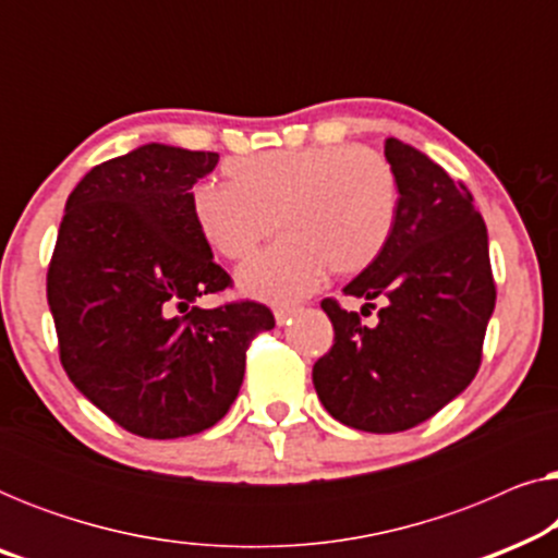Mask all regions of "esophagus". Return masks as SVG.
I'll list each match as a JSON object with an SVG mask.
<instances>
[{
  "label": "esophagus",
  "instance_id": "1",
  "mask_svg": "<svg viewBox=\"0 0 558 558\" xmlns=\"http://www.w3.org/2000/svg\"><path fill=\"white\" fill-rule=\"evenodd\" d=\"M296 312H300V307H277L274 310V319H277V325H287Z\"/></svg>",
  "mask_w": 558,
  "mask_h": 558
}]
</instances>
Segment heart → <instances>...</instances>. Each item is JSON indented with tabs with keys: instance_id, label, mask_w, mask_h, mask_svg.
Listing matches in <instances>:
<instances>
[{
	"instance_id": "heart-1",
	"label": "heart",
	"mask_w": 558,
	"mask_h": 558,
	"mask_svg": "<svg viewBox=\"0 0 558 558\" xmlns=\"http://www.w3.org/2000/svg\"><path fill=\"white\" fill-rule=\"evenodd\" d=\"M228 182H201L190 213L205 243L231 262L254 254L274 226L281 239L243 264L235 284L287 304L325 279L368 269L391 241L399 185L386 157L355 144L269 149L226 162Z\"/></svg>"
}]
</instances>
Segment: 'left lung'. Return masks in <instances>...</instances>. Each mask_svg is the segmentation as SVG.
Masks as SVG:
<instances>
[{
  "label": "left lung",
  "mask_w": 558,
  "mask_h": 558,
  "mask_svg": "<svg viewBox=\"0 0 558 558\" xmlns=\"http://www.w3.org/2000/svg\"><path fill=\"white\" fill-rule=\"evenodd\" d=\"M386 159L399 185L391 241L342 289L363 310L384 307L368 327L325 300L335 342L312 368L330 416L373 434L407 432L470 386L495 310L487 228L470 190L393 136Z\"/></svg>",
  "instance_id": "left-lung-1"
}]
</instances>
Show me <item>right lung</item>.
Masks as SVG:
<instances>
[{"label": "right lung", "mask_w": 558, "mask_h": 558, "mask_svg": "<svg viewBox=\"0 0 558 558\" xmlns=\"http://www.w3.org/2000/svg\"><path fill=\"white\" fill-rule=\"evenodd\" d=\"M216 151L142 144L98 165L65 203L48 269L60 363L73 386L126 432L178 439L228 414L254 335L256 302L193 307L231 277L213 262L190 195Z\"/></svg>", "instance_id": "right-lung-1"}]
</instances>
